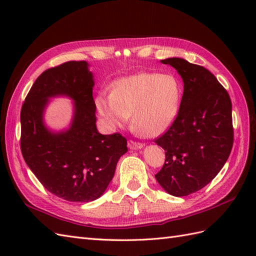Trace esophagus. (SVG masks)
Instances as JSON below:
<instances>
[{"mask_svg":"<svg viewBox=\"0 0 256 256\" xmlns=\"http://www.w3.org/2000/svg\"><path fill=\"white\" fill-rule=\"evenodd\" d=\"M128 146L130 150H140L144 148V145L142 143H138V142H134V140H130L128 143Z\"/></svg>","mask_w":256,"mask_h":256,"instance_id":"obj_1","label":"esophagus"}]
</instances>
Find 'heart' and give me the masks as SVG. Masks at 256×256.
Masks as SVG:
<instances>
[{
	"label": "heart",
	"instance_id": "b5f03b06",
	"mask_svg": "<svg viewBox=\"0 0 256 256\" xmlns=\"http://www.w3.org/2000/svg\"><path fill=\"white\" fill-rule=\"evenodd\" d=\"M182 101V86L175 76L140 72L116 80L110 94L100 92L96 106L110 128L132 122L145 138L166 132L175 121Z\"/></svg>",
	"mask_w": 256,
	"mask_h": 256
}]
</instances>
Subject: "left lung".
<instances>
[{
	"mask_svg": "<svg viewBox=\"0 0 256 256\" xmlns=\"http://www.w3.org/2000/svg\"><path fill=\"white\" fill-rule=\"evenodd\" d=\"M160 62L180 74L184 94L176 120L155 140L166 155L155 178L165 192L184 197L206 186L229 158L233 145L232 103L208 69L177 57Z\"/></svg>",
	"mask_w": 256,
	"mask_h": 256,
	"instance_id": "obj_1",
	"label": "left lung"
}]
</instances>
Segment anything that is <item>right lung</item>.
Segmentation results:
<instances>
[{
	"label": "right lung",
	"mask_w": 256,
	"mask_h": 256,
	"mask_svg": "<svg viewBox=\"0 0 256 256\" xmlns=\"http://www.w3.org/2000/svg\"><path fill=\"white\" fill-rule=\"evenodd\" d=\"M94 86L88 62H64L36 79L20 111V150L27 166L48 192L72 202L101 197L128 152L121 134L98 132ZM57 96L74 101L72 121L62 132L50 129L44 120L50 99Z\"/></svg>",
	"instance_id": "add662e5"
}]
</instances>
